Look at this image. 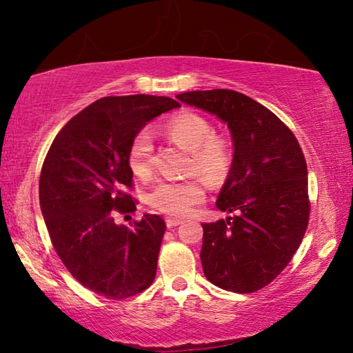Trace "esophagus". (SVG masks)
Masks as SVG:
<instances>
[{"instance_id": "esophagus-1", "label": "esophagus", "mask_w": 353, "mask_h": 353, "mask_svg": "<svg viewBox=\"0 0 353 353\" xmlns=\"http://www.w3.org/2000/svg\"><path fill=\"white\" fill-rule=\"evenodd\" d=\"M179 224H182V219H177V218H166V225H168V229H172V227H176Z\"/></svg>"}]
</instances>
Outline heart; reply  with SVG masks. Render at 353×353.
Returning a JSON list of instances; mask_svg holds the SVG:
<instances>
[{
    "mask_svg": "<svg viewBox=\"0 0 353 353\" xmlns=\"http://www.w3.org/2000/svg\"><path fill=\"white\" fill-rule=\"evenodd\" d=\"M163 132L190 154L185 171L201 174L208 183L221 185L230 176L234 152L224 137L214 134V126L196 112H181L168 118ZM128 165L139 179L151 177L154 170V141L148 130L134 135L128 151ZM205 199V185L199 177L171 179L159 182L148 194V204L171 216H185Z\"/></svg>",
    "mask_w": 353,
    "mask_h": 353,
    "instance_id": "1",
    "label": "heart"
}]
</instances>
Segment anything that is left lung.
<instances>
[{
  "label": "left lung",
  "instance_id": "1",
  "mask_svg": "<svg viewBox=\"0 0 353 353\" xmlns=\"http://www.w3.org/2000/svg\"><path fill=\"white\" fill-rule=\"evenodd\" d=\"M176 98L227 123L235 149L216 201L234 216L202 224V270L223 290L259 291L288 266L305 235L310 199L302 148L282 119L243 93L216 88Z\"/></svg>",
  "mask_w": 353,
  "mask_h": 353
}]
</instances>
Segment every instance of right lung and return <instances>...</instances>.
Wrapping results in <instances>:
<instances>
[{"mask_svg":"<svg viewBox=\"0 0 353 353\" xmlns=\"http://www.w3.org/2000/svg\"><path fill=\"white\" fill-rule=\"evenodd\" d=\"M181 107L152 94L105 97L65 124L48 151L39 198L59 259L82 286L121 301L151 286L165 221L146 213L130 229L117 213L135 212L128 151L152 118Z\"/></svg>","mask_w":353,"mask_h":353,"instance_id":"right-lung-1","label":"right lung"}]
</instances>
